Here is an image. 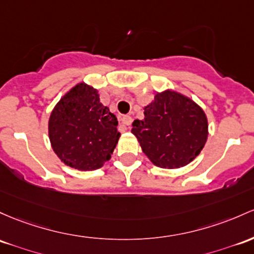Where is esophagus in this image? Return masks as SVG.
I'll use <instances>...</instances> for the list:
<instances>
[{"instance_id":"esophagus-1","label":"esophagus","mask_w":254,"mask_h":254,"mask_svg":"<svg viewBox=\"0 0 254 254\" xmlns=\"http://www.w3.org/2000/svg\"><path fill=\"white\" fill-rule=\"evenodd\" d=\"M132 122V118L130 116H122L121 117V123L124 127H129L130 124H131Z\"/></svg>"}]
</instances>
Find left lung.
I'll list each match as a JSON object with an SVG mask.
<instances>
[{"mask_svg": "<svg viewBox=\"0 0 254 254\" xmlns=\"http://www.w3.org/2000/svg\"><path fill=\"white\" fill-rule=\"evenodd\" d=\"M144 119L133 121L131 132L144 154L163 169L186 166L199 155L207 140V118L188 97L166 90L144 107Z\"/></svg>", "mask_w": 254, "mask_h": 254, "instance_id": "1", "label": "left lung"}]
</instances>
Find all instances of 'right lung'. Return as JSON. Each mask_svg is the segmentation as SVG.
I'll list each match as a JSON object with an SVG mask.
<instances>
[{
    "label": "right lung",
    "mask_w": 254,
    "mask_h": 254,
    "mask_svg": "<svg viewBox=\"0 0 254 254\" xmlns=\"http://www.w3.org/2000/svg\"><path fill=\"white\" fill-rule=\"evenodd\" d=\"M117 127V117L100 102L96 89L79 83L50 114V143L66 165L91 171L111 159L121 137Z\"/></svg>",
    "instance_id": "obj_1"
}]
</instances>
